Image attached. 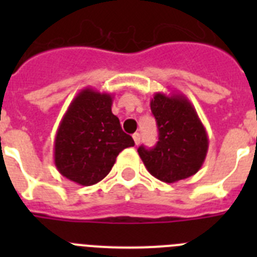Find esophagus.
I'll return each instance as SVG.
<instances>
[{
	"label": "esophagus",
	"mask_w": 257,
	"mask_h": 257,
	"mask_svg": "<svg viewBox=\"0 0 257 257\" xmlns=\"http://www.w3.org/2000/svg\"><path fill=\"white\" fill-rule=\"evenodd\" d=\"M133 139H134V142H135V144L138 145L140 143V134L139 133H135L133 135Z\"/></svg>",
	"instance_id": "esophagus-1"
}]
</instances>
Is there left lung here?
<instances>
[{"label": "left lung", "instance_id": "left-lung-1", "mask_svg": "<svg viewBox=\"0 0 257 257\" xmlns=\"http://www.w3.org/2000/svg\"><path fill=\"white\" fill-rule=\"evenodd\" d=\"M151 109L158 126V142L138 153L149 174L163 183H176L198 172L208 151V136L193 104L181 94L157 92Z\"/></svg>", "mask_w": 257, "mask_h": 257}]
</instances>
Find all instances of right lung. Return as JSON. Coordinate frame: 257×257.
<instances>
[{"mask_svg": "<svg viewBox=\"0 0 257 257\" xmlns=\"http://www.w3.org/2000/svg\"><path fill=\"white\" fill-rule=\"evenodd\" d=\"M113 96L83 88L68 106L54 143L56 169L70 181L88 187L103 180L124 148L134 147L112 113Z\"/></svg>", "mask_w": 257, "mask_h": 257, "instance_id": "1", "label": "right lung"}]
</instances>
